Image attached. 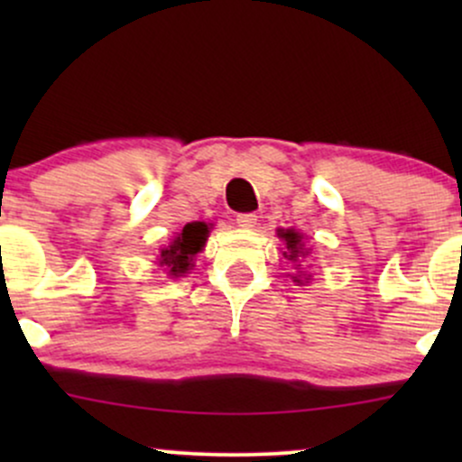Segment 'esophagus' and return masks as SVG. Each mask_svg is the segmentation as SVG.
<instances>
[{"label": "esophagus", "instance_id": "34e87169", "mask_svg": "<svg viewBox=\"0 0 462 462\" xmlns=\"http://www.w3.org/2000/svg\"><path fill=\"white\" fill-rule=\"evenodd\" d=\"M258 217L254 213H243V215H236V224L241 227H254L256 226Z\"/></svg>", "mask_w": 462, "mask_h": 462}]
</instances>
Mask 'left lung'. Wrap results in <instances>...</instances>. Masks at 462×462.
<instances>
[{"label": "left lung", "mask_w": 462, "mask_h": 462, "mask_svg": "<svg viewBox=\"0 0 462 462\" xmlns=\"http://www.w3.org/2000/svg\"><path fill=\"white\" fill-rule=\"evenodd\" d=\"M280 238H284L286 243V252L284 256L289 258V261H298V256H306L309 252H304V243H301V236L300 232L295 230H280ZM295 282H301V280L295 278Z\"/></svg>", "instance_id": "1"}]
</instances>
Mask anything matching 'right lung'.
I'll return each mask as SVG.
<instances>
[{
    "label": "right lung",
    "instance_id": "obj_1",
    "mask_svg": "<svg viewBox=\"0 0 462 462\" xmlns=\"http://www.w3.org/2000/svg\"><path fill=\"white\" fill-rule=\"evenodd\" d=\"M206 236H208V226L204 221L187 224L182 227V232L161 252V264H167L173 275L187 273L193 256L204 247Z\"/></svg>",
    "mask_w": 462,
    "mask_h": 462
}]
</instances>
